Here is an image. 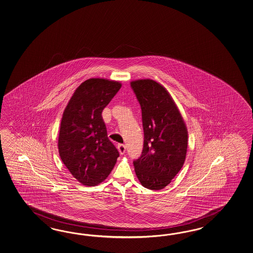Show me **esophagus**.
<instances>
[{
	"mask_svg": "<svg viewBox=\"0 0 253 253\" xmlns=\"http://www.w3.org/2000/svg\"><path fill=\"white\" fill-rule=\"evenodd\" d=\"M117 149H118V151L120 152L121 155H123V154L126 153V146L124 144H118Z\"/></svg>",
	"mask_w": 253,
	"mask_h": 253,
	"instance_id": "esophagus-1",
	"label": "esophagus"
}]
</instances>
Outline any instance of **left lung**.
I'll list each match as a JSON object with an SVG mask.
<instances>
[{"mask_svg":"<svg viewBox=\"0 0 253 253\" xmlns=\"http://www.w3.org/2000/svg\"><path fill=\"white\" fill-rule=\"evenodd\" d=\"M131 88L141 107L144 146L133 162L144 187L161 190L181 169L186 157L188 133L174 101L152 80L132 82Z\"/></svg>","mask_w":253,"mask_h":253,"instance_id":"left-lung-1","label":"left lung"}]
</instances>
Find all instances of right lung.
Here are the masks:
<instances>
[{
  "mask_svg": "<svg viewBox=\"0 0 253 253\" xmlns=\"http://www.w3.org/2000/svg\"><path fill=\"white\" fill-rule=\"evenodd\" d=\"M121 84L89 79L74 91L62 116L58 152L75 179L88 186L110 174L119 152L107 136L102 112L120 90Z\"/></svg>",
  "mask_w": 253,
  "mask_h": 253,
  "instance_id": "add662e5",
  "label": "right lung"
}]
</instances>
